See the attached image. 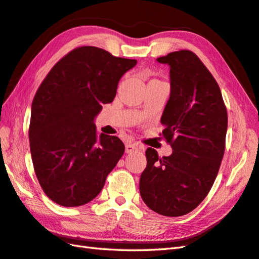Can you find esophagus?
Returning a JSON list of instances; mask_svg holds the SVG:
<instances>
[{
	"label": "esophagus",
	"mask_w": 259,
	"mask_h": 259,
	"mask_svg": "<svg viewBox=\"0 0 259 259\" xmlns=\"http://www.w3.org/2000/svg\"><path fill=\"white\" fill-rule=\"evenodd\" d=\"M138 149H139V147H138V145H136V144H126L125 145V152L126 153H133Z\"/></svg>",
	"instance_id": "obj_1"
}]
</instances>
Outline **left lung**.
Here are the masks:
<instances>
[{"label": "left lung", "mask_w": 259, "mask_h": 259, "mask_svg": "<svg viewBox=\"0 0 259 259\" xmlns=\"http://www.w3.org/2000/svg\"><path fill=\"white\" fill-rule=\"evenodd\" d=\"M170 68V97L161 115L168 157L148 148L140 195L151 210L178 217L199 205L211 189L225 152L227 110L219 85L194 52L157 59Z\"/></svg>", "instance_id": "left-lung-1"}]
</instances>
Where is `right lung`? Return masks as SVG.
<instances>
[{
    "mask_svg": "<svg viewBox=\"0 0 259 259\" xmlns=\"http://www.w3.org/2000/svg\"><path fill=\"white\" fill-rule=\"evenodd\" d=\"M137 60L81 47L54 65L38 88L29 128L33 167L54 202L76 207L100 194L124 152L118 137L97 135L95 119L111 103L118 83Z\"/></svg>",
    "mask_w": 259,
    "mask_h": 259,
    "instance_id": "obj_1",
    "label": "right lung"
}]
</instances>
